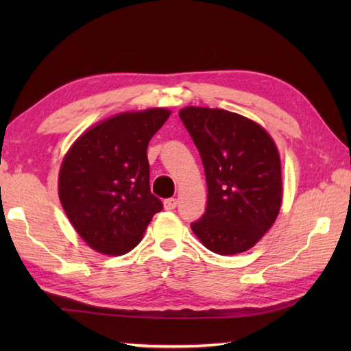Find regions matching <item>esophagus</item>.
<instances>
[{
	"label": "esophagus",
	"instance_id": "obj_1",
	"mask_svg": "<svg viewBox=\"0 0 351 351\" xmlns=\"http://www.w3.org/2000/svg\"><path fill=\"white\" fill-rule=\"evenodd\" d=\"M176 205H178V200H176L175 197H170V199H166V200H164V208H166L167 211L175 210Z\"/></svg>",
	"mask_w": 351,
	"mask_h": 351
}]
</instances>
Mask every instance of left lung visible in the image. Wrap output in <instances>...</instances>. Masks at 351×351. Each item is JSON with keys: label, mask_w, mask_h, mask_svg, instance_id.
<instances>
[{"label": "left lung", "mask_w": 351, "mask_h": 351, "mask_svg": "<svg viewBox=\"0 0 351 351\" xmlns=\"http://www.w3.org/2000/svg\"><path fill=\"white\" fill-rule=\"evenodd\" d=\"M180 117L202 158L208 185L205 214L191 223L193 232L219 255L245 252L280 210L278 147L263 126L226 110L185 107Z\"/></svg>", "instance_id": "obj_1"}]
</instances>
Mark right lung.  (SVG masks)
Here are the masks:
<instances>
[{"label": "right lung", "mask_w": 351, "mask_h": 351, "mask_svg": "<svg viewBox=\"0 0 351 351\" xmlns=\"http://www.w3.org/2000/svg\"><path fill=\"white\" fill-rule=\"evenodd\" d=\"M166 108L122 113L86 131L66 154L58 196L80 237L104 255L136 247L162 202L149 185L147 145Z\"/></svg>", "instance_id": "right-lung-1"}]
</instances>
